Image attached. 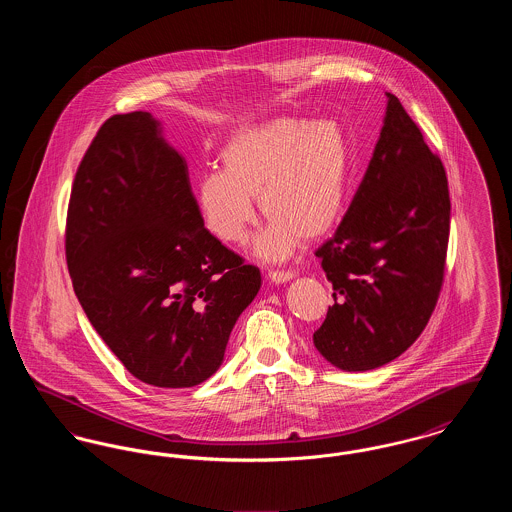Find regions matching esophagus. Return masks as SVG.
Returning <instances> with one entry per match:
<instances>
[{
	"label": "esophagus",
	"mask_w": 512,
	"mask_h": 512,
	"mask_svg": "<svg viewBox=\"0 0 512 512\" xmlns=\"http://www.w3.org/2000/svg\"><path fill=\"white\" fill-rule=\"evenodd\" d=\"M295 278L293 270H268V280L272 284H286Z\"/></svg>",
	"instance_id": "1"
}]
</instances>
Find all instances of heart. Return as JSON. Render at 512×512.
<instances>
[{"label":"heart","instance_id":"heart-1","mask_svg":"<svg viewBox=\"0 0 512 512\" xmlns=\"http://www.w3.org/2000/svg\"><path fill=\"white\" fill-rule=\"evenodd\" d=\"M222 171H203L195 201L203 226L220 242L240 244L259 207L268 222L251 249L284 261L305 238L326 234L345 207L351 149L334 119L276 117L247 126L220 149Z\"/></svg>","mask_w":512,"mask_h":512}]
</instances>
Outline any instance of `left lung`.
I'll return each mask as SVG.
<instances>
[{"instance_id":"1","label":"left lung","mask_w":512,"mask_h":512,"mask_svg":"<svg viewBox=\"0 0 512 512\" xmlns=\"http://www.w3.org/2000/svg\"><path fill=\"white\" fill-rule=\"evenodd\" d=\"M384 126L365 178L336 234L315 255L334 305L313 334L318 353L345 372L388 365L426 328L449 242L445 169L386 92Z\"/></svg>"}]
</instances>
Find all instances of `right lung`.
<instances>
[{"label": "right lung", "mask_w": 512, "mask_h": 512, "mask_svg": "<svg viewBox=\"0 0 512 512\" xmlns=\"http://www.w3.org/2000/svg\"><path fill=\"white\" fill-rule=\"evenodd\" d=\"M74 293L101 340L138 380L192 388L224 361L261 272L203 226L186 159L147 111L99 128L67 215Z\"/></svg>", "instance_id": "obj_1"}]
</instances>
